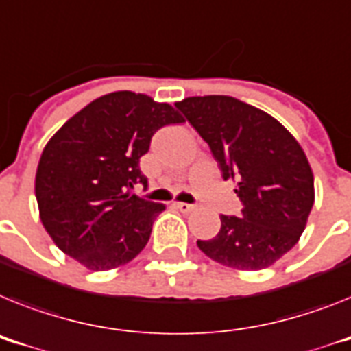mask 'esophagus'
<instances>
[{
    "label": "esophagus",
    "mask_w": 351,
    "mask_h": 351,
    "mask_svg": "<svg viewBox=\"0 0 351 351\" xmlns=\"http://www.w3.org/2000/svg\"><path fill=\"white\" fill-rule=\"evenodd\" d=\"M176 208H178L181 213H191L193 209H195V206L186 204V202H176Z\"/></svg>",
    "instance_id": "esophagus-1"
}]
</instances>
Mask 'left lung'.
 Listing matches in <instances>:
<instances>
[{
  "label": "left lung",
  "mask_w": 351,
  "mask_h": 351,
  "mask_svg": "<svg viewBox=\"0 0 351 351\" xmlns=\"http://www.w3.org/2000/svg\"><path fill=\"white\" fill-rule=\"evenodd\" d=\"M211 149L223 179L236 181L241 218L221 215L220 232L197 245L213 261L257 271L300 239L314 204V176L304 149L277 119L229 95L176 103Z\"/></svg>",
  "instance_id": "obj_1"
}]
</instances>
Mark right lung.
<instances>
[{"label": "right lung", "mask_w": 351, "mask_h": 351, "mask_svg": "<svg viewBox=\"0 0 351 351\" xmlns=\"http://www.w3.org/2000/svg\"><path fill=\"white\" fill-rule=\"evenodd\" d=\"M184 122L169 103L130 90L101 95L46 143L35 176L38 217L64 254L92 271L130 263L165 204L131 193L147 184L140 158L152 134Z\"/></svg>", "instance_id": "add662e5"}]
</instances>
